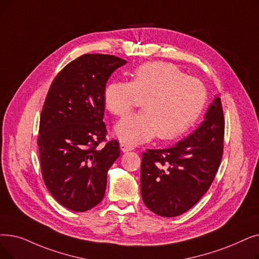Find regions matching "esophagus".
I'll return each mask as SVG.
<instances>
[{
  "label": "esophagus",
  "instance_id": "esophagus-1",
  "mask_svg": "<svg viewBox=\"0 0 259 259\" xmlns=\"http://www.w3.org/2000/svg\"><path fill=\"white\" fill-rule=\"evenodd\" d=\"M134 147L129 144H125V143H121L120 144V150L122 152H127V151H130V150H133Z\"/></svg>",
  "mask_w": 259,
  "mask_h": 259
}]
</instances>
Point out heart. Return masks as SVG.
Segmentation results:
<instances>
[{"mask_svg":"<svg viewBox=\"0 0 259 259\" xmlns=\"http://www.w3.org/2000/svg\"><path fill=\"white\" fill-rule=\"evenodd\" d=\"M206 89L195 77L162 61L137 67L130 82L113 81L104 92L106 108L125 116L143 99L144 111L122 118L115 127L119 140L140 144L157 139L172 140L185 133L200 117L206 103Z\"/></svg>","mask_w":259,"mask_h":259,"instance_id":"heart-1","label":"heart"}]
</instances>
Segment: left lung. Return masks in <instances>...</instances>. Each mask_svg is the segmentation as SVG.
<instances>
[{"label": "left lung", "mask_w": 259, "mask_h": 259, "mask_svg": "<svg viewBox=\"0 0 259 259\" xmlns=\"http://www.w3.org/2000/svg\"><path fill=\"white\" fill-rule=\"evenodd\" d=\"M223 141L224 116L217 97L192 136L175 147L143 153L141 192L145 205L162 217H176L192 208L216 177Z\"/></svg>", "instance_id": "left-lung-1"}]
</instances>
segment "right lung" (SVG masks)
Returning <instances> with one entry per match:
<instances>
[{"label":"right lung","instance_id":"obj_1","mask_svg":"<svg viewBox=\"0 0 259 259\" xmlns=\"http://www.w3.org/2000/svg\"><path fill=\"white\" fill-rule=\"evenodd\" d=\"M126 62L113 55H81L57 74L46 97L38 136L42 178L71 210L85 211L103 200L107 172L119 156L118 142L106 139L104 92Z\"/></svg>","mask_w":259,"mask_h":259}]
</instances>
